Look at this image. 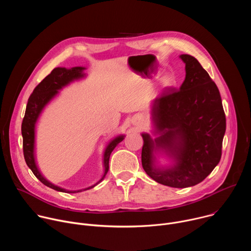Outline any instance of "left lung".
<instances>
[{
  "instance_id": "obj_1",
  "label": "left lung",
  "mask_w": 251,
  "mask_h": 251,
  "mask_svg": "<svg viewBox=\"0 0 251 251\" xmlns=\"http://www.w3.org/2000/svg\"><path fill=\"white\" fill-rule=\"evenodd\" d=\"M186 63V78L180 89L164 91L155 98L152 139L143 133L142 166L159 184L172 188L198 185L222 158L226 114L217 84L192 55H180ZM164 151L175 160L170 168L154 166L153 153Z\"/></svg>"
}]
</instances>
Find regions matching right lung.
<instances>
[{
  "label": "right lung",
  "mask_w": 251,
  "mask_h": 251,
  "mask_svg": "<svg viewBox=\"0 0 251 251\" xmlns=\"http://www.w3.org/2000/svg\"><path fill=\"white\" fill-rule=\"evenodd\" d=\"M84 67L76 66L70 69H66L65 67H56L54 68L51 73L41 81L40 84L35 87L30 94L26 108L25 117L23 119L22 123V135H23V150H24V157L25 160L26 165L31 170L33 175L37 176L39 180L46 185L47 187L53 189L58 192L62 193H79L82 191H86L89 189L94 188L96 185H98L103 178L105 177L107 172L109 170V158L110 154L114 150V148L119 144L121 141H123L124 136H118L115 139H113L108 146L106 147L104 156H103V165H104V174L100 180L94 184L91 187H88L83 190L78 191H67L64 189H61L57 186H54L53 184L50 183L47 178L43 176V175L40 173L37 164H35L34 160V127L37 120L45 108V106L58 93V90L61 89L63 86L67 85L71 81L82 78L84 76L83 74Z\"/></svg>",
  "instance_id": "right-lung-1"
}]
</instances>
